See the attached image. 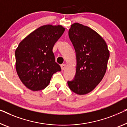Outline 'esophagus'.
<instances>
[{
    "instance_id": "obj_1",
    "label": "esophagus",
    "mask_w": 127,
    "mask_h": 127,
    "mask_svg": "<svg viewBox=\"0 0 127 127\" xmlns=\"http://www.w3.org/2000/svg\"><path fill=\"white\" fill-rule=\"evenodd\" d=\"M61 69L62 70H63L65 69L66 65H65V64H62V65H61Z\"/></svg>"
}]
</instances>
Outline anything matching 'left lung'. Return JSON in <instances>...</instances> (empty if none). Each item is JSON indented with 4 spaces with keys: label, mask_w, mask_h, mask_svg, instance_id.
I'll return each instance as SVG.
<instances>
[{
    "label": "left lung",
    "mask_w": 127,
    "mask_h": 127,
    "mask_svg": "<svg viewBox=\"0 0 127 127\" xmlns=\"http://www.w3.org/2000/svg\"><path fill=\"white\" fill-rule=\"evenodd\" d=\"M69 36L76 51L77 67L74 78L68 81L67 84L76 94H87L103 78L109 51L98 33L81 24H73L69 30Z\"/></svg>",
    "instance_id": "obj_1"
}]
</instances>
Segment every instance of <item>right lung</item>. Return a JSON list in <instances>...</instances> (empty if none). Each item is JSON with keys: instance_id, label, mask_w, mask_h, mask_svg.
<instances>
[{"instance_id": "1", "label": "right lung", "mask_w": 127, "mask_h": 127, "mask_svg": "<svg viewBox=\"0 0 127 127\" xmlns=\"http://www.w3.org/2000/svg\"><path fill=\"white\" fill-rule=\"evenodd\" d=\"M64 32L62 26H43L20 42L15 53L16 70L20 80L29 89H45L53 75L61 70L55 61L53 48Z\"/></svg>"}]
</instances>
